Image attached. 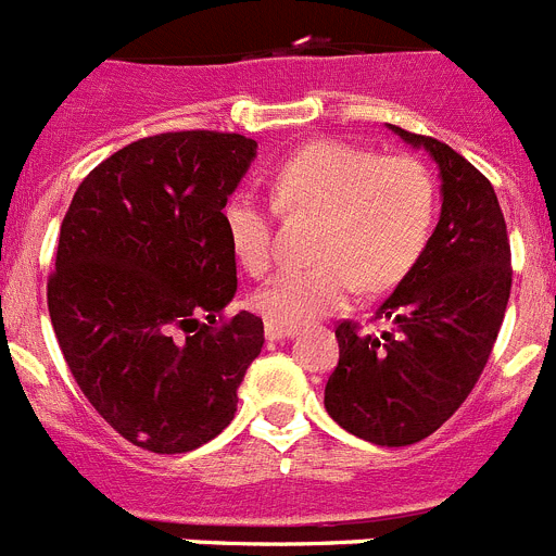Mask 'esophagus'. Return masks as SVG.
I'll return each instance as SVG.
<instances>
[{"instance_id": "esophagus-1", "label": "esophagus", "mask_w": 556, "mask_h": 556, "mask_svg": "<svg viewBox=\"0 0 556 556\" xmlns=\"http://www.w3.org/2000/svg\"><path fill=\"white\" fill-rule=\"evenodd\" d=\"M298 333V328H289V326H281V323H273L267 320V326H264V337L269 339V342H281V339H289Z\"/></svg>"}]
</instances>
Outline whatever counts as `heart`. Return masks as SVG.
I'll use <instances>...</instances> for the list:
<instances>
[{
	"label": "heart",
	"mask_w": 556,
	"mask_h": 556,
	"mask_svg": "<svg viewBox=\"0 0 556 556\" xmlns=\"http://www.w3.org/2000/svg\"><path fill=\"white\" fill-rule=\"evenodd\" d=\"M273 198L283 214L320 217L312 236L317 264L283 269L255 292L264 320L301 328L370 292L397 283L420 258L434 225L429 169L412 155H378L345 141H314L278 166ZM223 223L236 258L253 275L273 264V208L250 191L230 194Z\"/></svg>",
	"instance_id": "obj_1"
}]
</instances>
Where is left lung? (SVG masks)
I'll list each match as a JSON object with an SVG mask.
<instances>
[{
  "label": "left lung",
  "mask_w": 556,
  "mask_h": 556,
  "mask_svg": "<svg viewBox=\"0 0 556 556\" xmlns=\"http://www.w3.org/2000/svg\"><path fill=\"white\" fill-rule=\"evenodd\" d=\"M440 169V223L424 253L376 308L381 337L337 328L339 365L326 412L367 443L401 448L434 434L488 365L507 312L509 236L490 180L443 141L390 125Z\"/></svg>",
  "instance_id": "left-lung-1"
}]
</instances>
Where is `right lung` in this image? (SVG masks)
Wrapping results in <instances>:
<instances>
[{
	"instance_id": "right-lung-1",
	"label": "right lung",
	"mask_w": 556,
	"mask_h": 556,
	"mask_svg": "<svg viewBox=\"0 0 556 556\" xmlns=\"http://www.w3.org/2000/svg\"><path fill=\"white\" fill-rule=\"evenodd\" d=\"M255 150L214 130L132 141L88 172L63 217L47 287L58 345L91 406L152 454L214 440L264 348L250 312L214 328L236 294L223 208Z\"/></svg>"
}]
</instances>
